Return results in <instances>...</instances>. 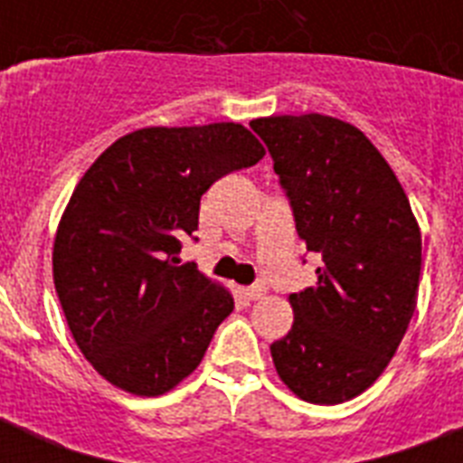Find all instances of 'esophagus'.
<instances>
[{"mask_svg":"<svg viewBox=\"0 0 463 463\" xmlns=\"http://www.w3.org/2000/svg\"><path fill=\"white\" fill-rule=\"evenodd\" d=\"M240 293H242V298H247V300H260V298L267 296V288H264V286H250V288H240Z\"/></svg>","mask_w":463,"mask_h":463,"instance_id":"1","label":"esophagus"}]
</instances>
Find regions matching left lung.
I'll list each match as a JSON object with an SVG mask.
<instances>
[{"mask_svg": "<svg viewBox=\"0 0 463 463\" xmlns=\"http://www.w3.org/2000/svg\"><path fill=\"white\" fill-rule=\"evenodd\" d=\"M250 127L274 158L298 235L322 257L317 281L288 296L276 373L303 402H351L387 370L416 312L420 228L392 165L351 122L309 112Z\"/></svg>", "mask_w": 463, "mask_h": 463, "instance_id": "8db88e82", "label": "left lung"}]
</instances>
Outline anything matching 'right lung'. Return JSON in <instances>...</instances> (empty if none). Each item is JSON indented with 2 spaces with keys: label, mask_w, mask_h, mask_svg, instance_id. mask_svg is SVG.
Masks as SVG:
<instances>
[{
  "label": "right lung",
  "mask_w": 463,
  "mask_h": 463,
  "mask_svg": "<svg viewBox=\"0 0 463 463\" xmlns=\"http://www.w3.org/2000/svg\"><path fill=\"white\" fill-rule=\"evenodd\" d=\"M264 154L235 122L144 127L83 173L54 232L52 279L79 351L112 387L160 396L199 367L235 305L180 264V240L199 225L203 192Z\"/></svg>",
  "instance_id": "add662e5"
}]
</instances>
